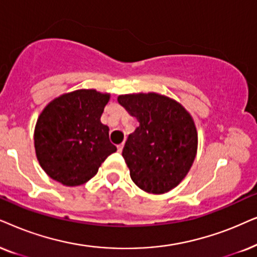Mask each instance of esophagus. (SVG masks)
Here are the masks:
<instances>
[{
  "mask_svg": "<svg viewBox=\"0 0 257 257\" xmlns=\"http://www.w3.org/2000/svg\"><path fill=\"white\" fill-rule=\"evenodd\" d=\"M123 147H124V143H121V145H118V146H117V152H118V153H121V152H122Z\"/></svg>",
  "mask_w": 257,
  "mask_h": 257,
  "instance_id": "34e87169",
  "label": "esophagus"
}]
</instances>
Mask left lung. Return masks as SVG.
I'll return each instance as SVG.
<instances>
[{"mask_svg": "<svg viewBox=\"0 0 257 257\" xmlns=\"http://www.w3.org/2000/svg\"><path fill=\"white\" fill-rule=\"evenodd\" d=\"M118 103L139 119L122 156L136 186L163 194L184 179L197 150V133L186 109L155 93L121 95Z\"/></svg>", "mask_w": 257, "mask_h": 257, "instance_id": "left-lung-1", "label": "left lung"}]
</instances>
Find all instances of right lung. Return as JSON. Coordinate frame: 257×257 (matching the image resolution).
<instances>
[{
	"instance_id": "add662e5",
	"label": "right lung",
	"mask_w": 257,
	"mask_h": 257,
	"mask_svg": "<svg viewBox=\"0 0 257 257\" xmlns=\"http://www.w3.org/2000/svg\"><path fill=\"white\" fill-rule=\"evenodd\" d=\"M109 94L81 89L55 98L35 126V150L42 169L64 186H80L96 175L116 152L101 115Z\"/></svg>"
}]
</instances>
